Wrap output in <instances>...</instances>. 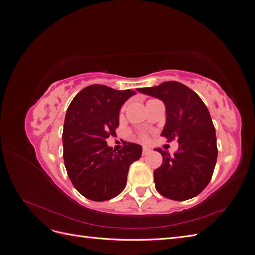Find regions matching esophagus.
Masks as SVG:
<instances>
[{
  "instance_id": "obj_1",
  "label": "esophagus",
  "mask_w": 255,
  "mask_h": 255,
  "mask_svg": "<svg viewBox=\"0 0 255 255\" xmlns=\"http://www.w3.org/2000/svg\"><path fill=\"white\" fill-rule=\"evenodd\" d=\"M150 152H151V149L149 148L148 145H143L142 146V154H143V155H146V154L150 153Z\"/></svg>"
}]
</instances>
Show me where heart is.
Returning a JSON list of instances; mask_svg holds the SVG:
<instances>
[{
	"mask_svg": "<svg viewBox=\"0 0 255 255\" xmlns=\"http://www.w3.org/2000/svg\"><path fill=\"white\" fill-rule=\"evenodd\" d=\"M125 111H126V105H123V106H122V109H121V114H122L123 112H125ZM141 137L143 138L144 136H141Z\"/></svg>",
	"mask_w": 255,
	"mask_h": 255,
	"instance_id": "heart-1",
	"label": "heart"
}]
</instances>
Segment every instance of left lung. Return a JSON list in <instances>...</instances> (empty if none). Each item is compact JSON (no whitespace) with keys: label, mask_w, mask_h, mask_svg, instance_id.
I'll use <instances>...</instances> for the list:
<instances>
[{"label":"left lung","mask_w":255,"mask_h":255,"mask_svg":"<svg viewBox=\"0 0 255 255\" xmlns=\"http://www.w3.org/2000/svg\"><path fill=\"white\" fill-rule=\"evenodd\" d=\"M157 98L166 106V125L161 136L177 138L173 155L157 148L163 164L154 170L155 188L161 196L184 201L198 196L210 183L217 161V139L210 112L194 90L179 82L137 88Z\"/></svg>","instance_id":"8db88e82"}]
</instances>
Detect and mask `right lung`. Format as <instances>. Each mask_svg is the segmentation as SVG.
I'll use <instances>...</instances> for the list:
<instances>
[{"mask_svg":"<svg viewBox=\"0 0 255 255\" xmlns=\"http://www.w3.org/2000/svg\"><path fill=\"white\" fill-rule=\"evenodd\" d=\"M136 91L90 85L69 105L63 132L64 160L69 179L81 195L106 201L125 189L130 164L141 156V145L127 142L118 152L106 139L116 135L119 112Z\"/></svg>","mask_w":255,"mask_h":255,"instance_id":"1","label":"right lung"}]
</instances>
